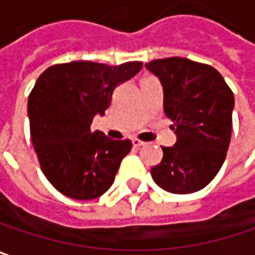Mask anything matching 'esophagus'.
<instances>
[{"instance_id": "esophagus-1", "label": "esophagus", "mask_w": 255, "mask_h": 255, "mask_svg": "<svg viewBox=\"0 0 255 255\" xmlns=\"http://www.w3.org/2000/svg\"><path fill=\"white\" fill-rule=\"evenodd\" d=\"M131 141H132V145H134V147H141V145L145 144V142L141 141V140H138V138H132Z\"/></svg>"}]
</instances>
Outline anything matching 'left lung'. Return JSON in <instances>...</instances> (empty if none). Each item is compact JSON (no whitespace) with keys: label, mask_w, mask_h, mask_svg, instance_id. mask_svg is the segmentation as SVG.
Masks as SVG:
<instances>
[{"label":"left lung","mask_w":255,"mask_h":255,"mask_svg":"<svg viewBox=\"0 0 255 255\" xmlns=\"http://www.w3.org/2000/svg\"><path fill=\"white\" fill-rule=\"evenodd\" d=\"M163 86V108L173 121V147L151 167V177L166 192L201 190L222 167L231 141L234 94L212 66L185 57L145 63Z\"/></svg>","instance_id":"1"}]
</instances>
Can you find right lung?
I'll list each match as a JSON object with an SVG mask.
<instances>
[{"instance_id":"right-lung-1","label":"right lung","mask_w":255,"mask_h":255,"mask_svg":"<svg viewBox=\"0 0 255 255\" xmlns=\"http://www.w3.org/2000/svg\"><path fill=\"white\" fill-rule=\"evenodd\" d=\"M141 68V62L108 66L81 60L50 66L38 76L27 107L31 142L44 176L65 196L95 199L114 183L132 144L92 132L91 124L105 114L115 86Z\"/></svg>"}]
</instances>
